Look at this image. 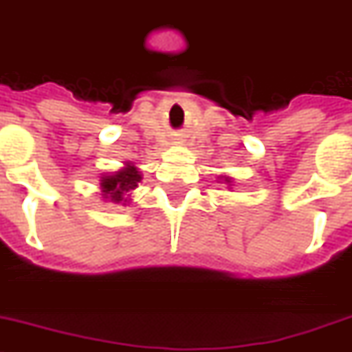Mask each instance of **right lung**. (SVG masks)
Masks as SVG:
<instances>
[{
	"mask_svg": "<svg viewBox=\"0 0 352 352\" xmlns=\"http://www.w3.org/2000/svg\"><path fill=\"white\" fill-rule=\"evenodd\" d=\"M139 182H141V174H139V170H137L133 165H128L126 168H122V170H118V173L102 178V189H104L105 192V198L109 197L111 200L120 202L124 192L135 189Z\"/></svg>",
	"mask_w": 352,
	"mask_h": 352,
	"instance_id": "right-lung-1",
	"label": "right lung"
}]
</instances>
